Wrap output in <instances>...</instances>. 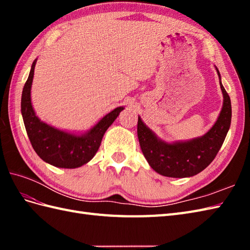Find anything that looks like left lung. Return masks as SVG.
<instances>
[{
    "mask_svg": "<svg viewBox=\"0 0 250 250\" xmlns=\"http://www.w3.org/2000/svg\"><path fill=\"white\" fill-rule=\"evenodd\" d=\"M220 88L224 93L221 113L213 128L199 139L167 144L158 140L139 117L137 136L141 149L147 162L157 173L167 177H190L203 171L214 160L224 144L232 117L229 94L221 83Z\"/></svg>",
    "mask_w": 250,
    "mask_h": 250,
    "instance_id": "1",
    "label": "left lung"
}]
</instances>
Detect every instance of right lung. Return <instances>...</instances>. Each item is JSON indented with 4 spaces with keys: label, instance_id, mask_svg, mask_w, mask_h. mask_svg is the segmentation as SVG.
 Instances as JSON below:
<instances>
[{
    "label": "right lung",
    "instance_id": "right-lung-1",
    "mask_svg": "<svg viewBox=\"0 0 250 250\" xmlns=\"http://www.w3.org/2000/svg\"><path fill=\"white\" fill-rule=\"evenodd\" d=\"M35 61L32 64L21 97V114L31 145L39 157L57 167L75 168L89 162L97 153L103 135L124 107L103 117L87 134L76 136L55 129L37 118L31 104V84Z\"/></svg>",
    "mask_w": 250,
    "mask_h": 250
}]
</instances>
